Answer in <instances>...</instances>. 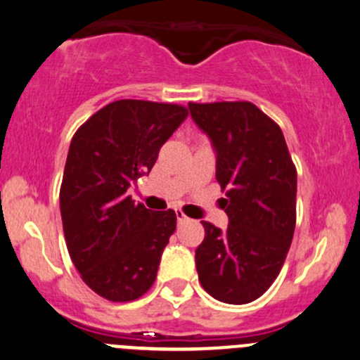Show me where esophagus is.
<instances>
[{"instance_id": "1", "label": "esophagus", "mask_w": 360, "mask_h": 360, "mask_svg": "<svg viewBox=\"0 0 360 360\" xmlns=\"http://www.w3.org/2000/svg\"><path fill=\"white\" fill-rule=\"evenodd\" d=\"M187 219H188V218L184 214V212L176 211V221H179V225H181V223H185V221H187Z\"/></svg>"}]
</instances>
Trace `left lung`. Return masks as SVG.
<instances>
[{
    "label": "left lung",
    "mask_w": 360,
    "mask_h": 360,
    "mask_svg": "<svg viewBox=\"0 0 360 360\" xmlns=\"http://www.w3.org/2000/svg\"><path fill=\"white\" fill-rule=\"evenodd\" d=\"M216 149V180L226 191L225 231L200 221L195 249L202 288L226 304H249L276 280L297 221V168L278 123L249 101L188 103Z\"/></svg>",
    "instance_id": "left-lung-1"
}]
</instances>
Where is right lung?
<instances>
[{
    "instance_id": "right-lung-1",
    "label": "right lung",
    "mask_w": 360,
    "mask_h": 360,
    "mask_svg": "<svg viewBox=\"0 0 360 360\" xmlns=\"http://www.w3.org/2000/svg\"><path fill=\"white\" fill-rule=\"evenodd\" d=\"M187 115L181 104L120 99L73 135L60 187L65 242L84 283L103 299L130 302L156 280L176 214L135 204L127 191Z\"/></svg>"
}]
</instances>
